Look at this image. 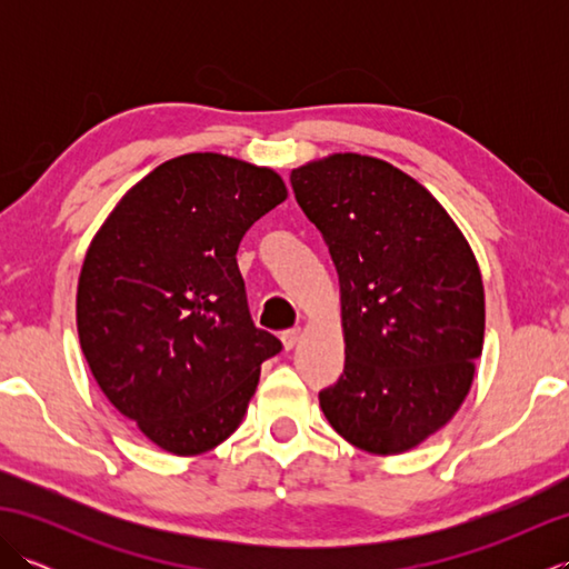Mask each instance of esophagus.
I'll return each mask as SVG.
<instances>
[{
    "instance_id": "1",
    "label": "esophagus",
    "mask_w": 569,
    "mask_h": 569,
    "mask_svg": "<svg viewBox=\"0 0 569 569\" xmlns=\"http://www.w3.org/2000/svg\"><path fill=\"white\" fill-rule=\"evenodd\" d=\"M298 340H300V330H286V332L281 335V342H283L286 352H288V349H293V347L298 345Z\"/></svg>"
}]
</instances>
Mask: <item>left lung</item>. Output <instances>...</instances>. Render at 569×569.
I'll list each match as a JSON object with an SVG mask.
<instances>
[{"label":"left lung","mask_w":569,"mask_h":569,"mask_svg":"<svg viewBox=\"0 0 569 569\" xmlns=\"http://www.w3.org/2000/svg\"><path fill=\"white\" fill-rule=\"evenodd\" d=\"M291 183L340 276L345 371L320 391L322 413L359 450H413L475 381L487 318L475 251L426 186L377 156H322Z\"/></svg>","instance_id":"1"}]
</instances>
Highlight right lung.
<instances>
[{"label":"right lung","instance_id":"add662e5","mask_svg":"<svg viewBox=\"0 0 569 569\" xmlns=\"http://www.w3.org/2000/svg\"><path fill=\"white\" fill-rule=\"evenodd\" d=\"M288 198L283 178L217 151L183 153L131 186L84 253L76 320L84 361L161 450H212L244 420L261 361L237 249Z\"/></svg>","mask_w":569,"mask_h":569}]
</instances>
